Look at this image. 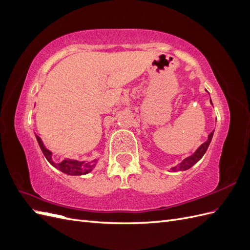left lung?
<instances>
[{
  "instance_id": "obj_1",
  "label": "left lung",
  "mask_w": 250,
  "mask_h": 250,
  "mask_svg": "<svg viewBox=\"0 0 250 250\" xmlns=\"http://www.w3.org/2000/svg\"><path fill=\"white\" fill-rule=\"evenodd\" d=\"M210 103H211V100H210ZM213 104V103H211ZM213 134H214V130L211 131L209 134H208V138L207 140V142H204L202 145L195 151V152L191 155L188 156L187 158H185V160L179 163L177 166H175V167L171 168V170L173 172H176V171H186L188 169H190L191 167H193V166L197 163L198 161L201 160V157L204 155V153L207 152V150L209 146V143L211 141V139H213Z\"/></svg>"
}]
</instances>
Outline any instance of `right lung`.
<instances>
[{"mask_svg": "<svg viewBox=\"0 0 250 250\" xmlns=\"http://www.w3.org/2000/svg\"><path fill=\"white\" fill-rule=\"evenodd\" d=\"M35 137L37 142H39V145L42 151L44 157L47 158V161L53 166V167H55L59 171L67 174V175H84V174L92 172L93 169L95 168L98 160H94L92 162H79L76 160L65 158V160H63L62 163H58V164L54 163V161H53L52 158L51 151L44 147L43 143L39 135L35 134Z\"/></svg>", "mask_w": 250, "mask_h": 250, "instance_id": "add662e5", "label": "right lung"}]
</instances>
